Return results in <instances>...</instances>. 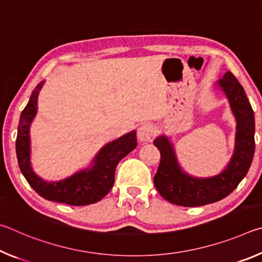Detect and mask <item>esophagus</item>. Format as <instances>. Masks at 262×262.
Here are the masks:
<instances>
[{
    "label": "esophagus",
    "mask_w": 262,
    "mask_h": 262,
    "mask_svg": "<svg viewBox=\"0 0 262 262\" xmlns=\"http://www.w3.org/2000/svg\"><path fill=\"white\" fill-rule=\"evenodd\" d=\"M154 135L155 128L152 125H150V123H144V125H142L139 128V130H137V137H139V140L142 142L151 141Z\"/></svg>",
    "instance_id": "34e87169"
}]
</instances>
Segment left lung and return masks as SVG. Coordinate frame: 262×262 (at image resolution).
<instances>
[{
  "label": "left lung",
  "instance_id": "8db88e82",
  "mask_svg": "<svg viewBox=\"0 0 262 262\" xmlns=\"http://www.w3.org/2000/svg\"><path fill=\"white\" fill-rule=\"evenodd\" d=\"M217 86L227 96L237 121L234 151L221 173L208 178L189 176L180 167L173 144L168 137L162 135L154 141L161 152V163L154 177V184L158 193L173 205L200 207L222 200L244 179L253 161L254 112L244 88L230 72L217 82Z\"/></svg>",
  "mask_w": 262,
  "mask_h": 262
}]
</instances>
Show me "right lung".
I'll return each mask as SVG.
<instances>
[{
    "label": "right lung",
    "instance_id": "add662e5",
    "mask_svg": "<svg viewBox=\"0 0 262 262\" xmlns=\"http://www.w3.org/2000/svg\"><path fill=\"white\" fill-rule=\"evenodd\" d=\"M43 83L45 82L42 81L34 88L28 105L20 114L16 154L21 173L31 187L46 200L70 206H86L98 202L112 188L118 163L136 148V132L127 133L126 135L104 145L92 161V166L59 181L41 179L34 173L30 162V126L37 114L38 95Z\"/></svg>",
    "mask_w": 262,
    "mask_h": 262
}]
</instances>
